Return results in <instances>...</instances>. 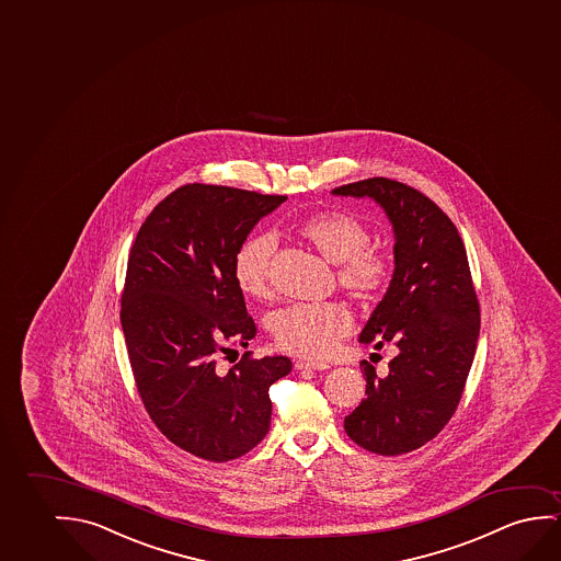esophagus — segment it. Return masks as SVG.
Instances as JSON below:
<instances>
[{
	"mask_svg": "<svg viewBox=\"0 0 561 561\" xmlns=\"http://www.w3.org/2000/svg\"><path fill=\"white\" fill-rule=\"evenodd\" d=\"M294 367L298 369V371H324V369H329L331 365L324 364V362H306V359H298Z\"/></svg>",
	"mask_w": 561,
	"mask_h": 561,
	"instance_id": "obj_1",
	"label": "esophagus"
}]
</instances>
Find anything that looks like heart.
<instances>
[{
  "label": "heart",
  "instance_id": "1",
  "mask_svg": "<svg viewBox=\"0 0 561 561\" xmlns=\"http://www.w3.org/2000/svg\"><path fill=\"white\" fill-rule=\"evenodd\" d=\"M294 234L336 265L339 285L364 300L387 293L394 278V263L371 242V230L359 217L342 209L306 215L294 225ZM271 253L267 237L250 238L240 245L232 276L238 290L252 300H267L271 285ZM276 346L308 359H321L346 339L354 327L352 313L336 301L296 304L276 311L268 321Z\"/></svg>",
  "mask_w": 561,
  "mask_h": 561
}]
</instances>
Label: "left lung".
<instances>
[{
  "label": "left lung",
  "instance_id": "obj_1",
  "mask_svg": "<svg viewBox=\"0 0 561 561\" xmlns=\"http://www.w3.org/2000/svg\"><path fill=\"white\" fill-rule=\"evenodd\" d=\"M369 196L394 227V278L359 342L392 344L387 377L362 362L365 400L346 419L347 436L365 450L400 456L443 431L458 410L481 329L466 245L431 197L382 176L332 190Z\"/></svg>",
  "mask_w": 561,
  "mask_h": 561
}]
</instances>
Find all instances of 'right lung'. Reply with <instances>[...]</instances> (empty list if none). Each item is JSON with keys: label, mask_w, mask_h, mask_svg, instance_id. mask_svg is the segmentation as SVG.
Returning <instances> with one entry per match:
<instances>
[{"label": "right lung", "mask_w": 561, "mask_h": 561, "mask_svg": "<svg viewBox=\"0 0 561 561\" xmlns=\"http://www.w3.org/2000/svg\"><path fill=\"white\" fill-rule=\"evenodd\" d=\"M286 196L184 184L153 207L136 234L121 296V324L138 394L167 438L196 458L225 463L265 438L268 387L293 371L285 355L244 352L257 327L232 263L261 217Z\"/></svg>", "instance_id": "right-lung-1"}]
</instances>
